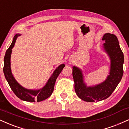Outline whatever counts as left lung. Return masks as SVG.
I'll return each mask as SVG.
<instances>
[{
  "label": "left lung",
  "instance_id": "obj_1",
  "mask_svg": "<svg viewBox=\"0 0 129 129\" xmlns=\"http://www.w3.org/2000/svg\"><path fill=\"white\" fill-rule=\"evenodd\" d=\"M102 40L105 42L102 47L109 56L111 62L109 75L105 81L88 86L84 82L82 70L77 67H73L75 92L80 99L85 102H99L108 98L117 88L123 75L124 55L117 37L114 34L106 33Z\"/></svg>",
  "mask_w": 129,
  "mask_h": 129
}]
</instances>
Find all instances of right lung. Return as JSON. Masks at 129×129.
Returning <instances> with one entry per match:
<instances>
[{
    "instance_id": "right-lung-1",
    "label": "right lung",
    "mask_w": 129,
    "mask_h": 129,
    "mask_svg": "<svg viewBox=\"0 0 129 129\" xmlns=\"http://www.w3.org/2000/svg\"><path fill=\"white\" fill-rule=\"evenodd\" d=\"M20 34H17L14 37L12 42L6 52L4 57V73L6 79L10 85L14 93L20 99L26 102H34L35 101L39 102L46 100L52 95L54 89L55 83L57 77L60 73L63 67L64 64H60L58 67L53 71L47 83L43 88L39 89H29L24 88L18 83L15 79L14 77L12 74L11 69V56L12 53V49L14 46L15 41Z\"/></svg>"
}]
</instances>
